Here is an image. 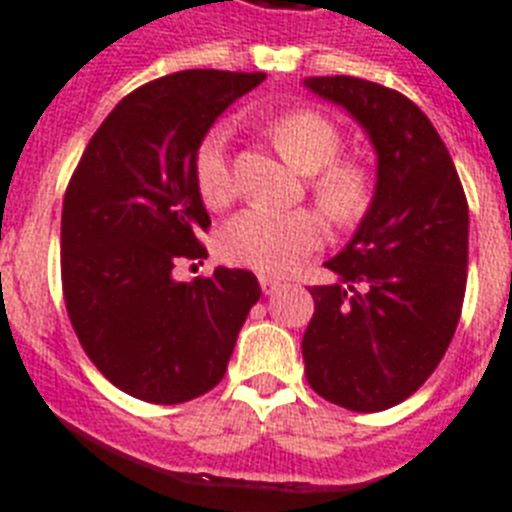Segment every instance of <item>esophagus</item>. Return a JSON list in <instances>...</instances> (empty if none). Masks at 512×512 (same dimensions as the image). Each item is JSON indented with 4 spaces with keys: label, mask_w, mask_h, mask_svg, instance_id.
Here are the masks:
<instances>
[{
    "label": "esophagus",
    "mask_w": 512,
    "mask_h": 512,
    "mask_svg": "<svg viewBox=\"0 0 512 512\" xmlns=\"http://www.w3.org/2000/svg\"><path fill=\"white\" fill-rule=\"evenodd\" d=\"M278 281L276 278H268V276H260V289H263V294H273L278 292Z\"/></svg>",
    "instance_id": "obj_1"
}]
</instances>
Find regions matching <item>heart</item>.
I'll list each match as a JSON object with an SVG mask.
<instances>
[{
  "mask_svg": "<svg viewBox=\"0 0 512 512\" xmlns=\"http://www.w3.org/2000/svg\"><path fill=\"white\" fill-rule=\"evenodd\" d=\"M270 139L289 165L313 176V194L331 218L352 220L368 202L365 173L352 162H336L342 136L331 120L302 110L270 123ZM228 128L207 131L194 152V181L210 207L226 205L234 194L228 162ZM323 244V223L310 210H265L249 207L228 220L218 236L220 257L231 265L252 268L265 276H284L299 260Z\"/></svg>",
  "mask_w": 512,
  "mask_h": 512,
  "instance_id": "b5f03b06",
  "label": "heart"
}]
</instances>
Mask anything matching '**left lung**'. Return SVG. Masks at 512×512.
Instances as JSON below:
<instances>
[{"mask_svg":"<svg viewBox=\"0 0 512 512\" xmlns=\"http://www.w3.org/2000/svg\"><path fill=\"white\" fill-rule=\"evenodd\" d=\"M344 107L376 149V189L347 247L313 286L305 376L323 400L378 413L434 373L458 328L468 276V202L431 120L381 83L305 78Z\"/></svg>","mask_w":512,"mask_h":512,"instance_id":"8db88e82","label":"left lung"}]
</instances>
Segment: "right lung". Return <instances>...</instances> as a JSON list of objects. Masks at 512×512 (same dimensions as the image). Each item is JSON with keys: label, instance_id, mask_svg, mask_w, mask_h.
Wrapping results in <instances>:
<instances>
[{"label": "right lung", "instance_id": "right-lung-1", "mask_svg": "<svg viewBox=\"0 0 512 512\" xmlns=\"http://www.w3.org/2000/svg\"><path fill=\"white\" fill-rule=\"evenodd\" d=\"M263 73L181 70L120 99L62 202V292L70 323L107 381L136 400L178 405L210 392L260 299L255 273L215 268L176 281L178 260L207 257L210 226L194 152L218 115Z\"/></svg>", "mask_w": 512, "mask_h": 512}]
</instances>
